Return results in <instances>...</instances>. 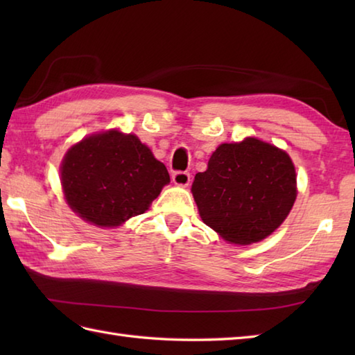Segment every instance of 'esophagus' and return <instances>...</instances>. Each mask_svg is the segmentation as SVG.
<instances>
[{
	"mask_svg": "<svg viewBox=\"0 0 355 355\" xmlns=\"http://www.w3.org/2000/svg\"><path fill=\"white\" fill-rule=\"evenodd\" d=\"M172 182L175 183L177 186H182V187L189 186V183H191V173L189 172H182V171L173 172L172 173Z\"/></svg>",
	"mask_w": 355,
	"mask_h": 355,
	"instance_id": "esophagus-1",
	"label": "esophagus"
}]
</instances>
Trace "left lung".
<instances>
[{
	"label": "left lung",
	"mask_w": 355,
	"mask_h": 355,
	"mask_svg": "<svg viewBox=\"0 0 355 355\" xmlns=\"http://www.w3.org/2000/svg\"><path fill=\"white\" fill-rule=\"evenodd\" d=\"M193 200L201 220L232 244L259 243L288 216L296 200L290 155L247 137L216 148L205 172L195 175Z\"/></svg>",
	"instance_id": "obj_1"
}]
</instances>
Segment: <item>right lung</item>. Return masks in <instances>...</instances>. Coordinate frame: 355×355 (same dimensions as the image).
<instances>
[{
    "instance_id": "1",
    "label": "right lung",
    "mask_w": 355,
    "mask_h": 355,
    "mask_svg": "<svg viewBox=\"0 0 355 355\" xmlns=\"http://www.w3.org/2000/svg\"><path fill=\"white\" fill-rule=\"evenodd\" d=\"M169 182L166 166L137 135L117 130L88 135L61 164L67 202L97 227H117L141 215Z\"/></svg>"
}]
</instances>
